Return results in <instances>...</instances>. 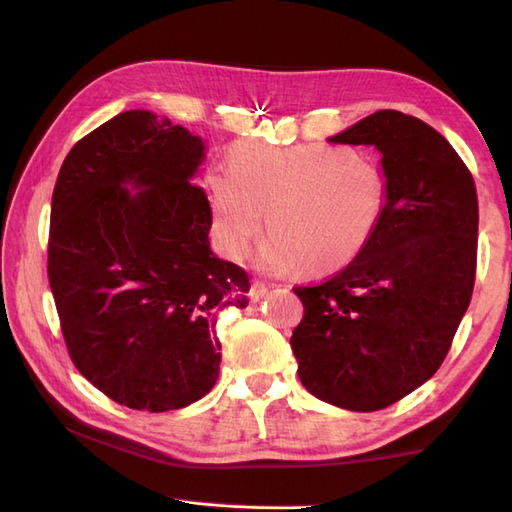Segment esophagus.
<instances>
[{"label":"esophagus","instance_id":"obj_1","mask_svg":"<svg viewBox=\"0 0 512 512\" xmlns=\"http://www.w3.org/2000/svg\"><path fill=\"white\" fill-rule=\"evenodd\" d=\"M266 293H268V286H266V284H262V282H253V286H250V293H248V297H250V302L257 304L259 299L266 297Z\"/></svg>","mask_w":512,"mask_h":512}]
</instances>
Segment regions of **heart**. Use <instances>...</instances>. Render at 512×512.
Returning a JSON list of instances; mask_svg holds the SVG:
<instances>
[{
	"instance_id": "heart-1",
	"label": "heart",
	"mask_w": 512,
	"mask_h": 512,
	"mask_svg": "<svg viewBox=\"0 0 512 512\" xmlns=\"http://www.w3.org/2000/svg\"><path fill=\"white\" fill-rule=\"evenodd\" d=\"M219 248L242 259L262 228L270 237L257 262L270 273L328 270L355 259L384 215L386 184L370 159L324 144L242 142L230 170L206 175Z\"/></svg>"
}]
</instances>
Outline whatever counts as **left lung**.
<instances>
[{
    "mask_svg": "<svg viewBox=\"0 0 512 512\" xmlns=\"http://www.w3.org/2000/svg\"><path fill=\"white\" fill-rule=\"evenodd\" d=\"M328 142L379 150L384 215L342 273L295 288L304 319L290 346L310 395L370 413L444 362L473 295L477 190L446 137L399 110H377Z\"/></svg>",
    "mask_w": 512,
    "mask_h": 512,
    "instance_id": "1",
    "label": "left lung"
}]
</instances>
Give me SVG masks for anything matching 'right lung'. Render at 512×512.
Instances as JSON below:
<instances>
[{"label": "right lung", "instance_id": "add662e5", "mask_svg": "<svg viewBox=\"0 0 512 512\" xmlns=\"http://www.w3.org/2000/svg\"><path fill=\"white\" fill-rule=\"evenodd\" d=\"M206 144L126 110L70 148L50 206L48 282L79 373L113 402L164 413L202 399L222 362L215 324L248 306V275L208 242L193 184Z\"/></svg>", "mask_w": 512, "mask_h": 512}]
</instances>
